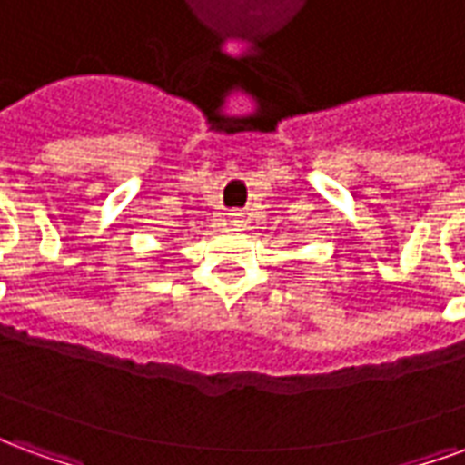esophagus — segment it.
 <instances>
[{
	"label": "esophagus",
	"instance_id": "34e87169",
	"mask_svg": "<svg viewBox=\"0 0 465 465\" xmlns=\"http://www.w3.org/2000/svg\"><path fill=\"white\" fill-rule=\"evenodd\" d=\"M229 222H232V226H243L246 223V213L242 209H232L229 212Z\"/></svg>",
	"mask_w": 465,
	"mask_h": 465
}]
</instances>
